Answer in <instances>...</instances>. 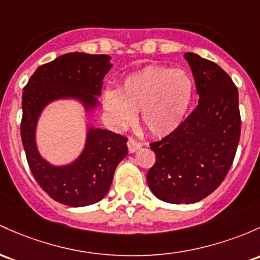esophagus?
<instances>
[{
    "label": "esophagus",
    "instance_id": "obj_1",
    "mask_svg": "<svg viewBox=\"0 0 260 260\" xmlns=\"http://www.w3.org/2000/svg\"><path fill=\"white\" fill-rule=\"evenodd\" d=\"M127 147H128V152L135 153L136 150H138L139 148L142 147V144L139 143L138 141H136V139L129 138V139H128V142H127Z\"/></svg>",
    "mask_w": 260,
    "mask_h": 260
}]
</instances>
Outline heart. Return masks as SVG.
I'll return each instance as SVG.
<instances>
[{"label": "heart", "instance_id": "obj_1", "mask_svg": "<svg viewBox=\"0 0 260 260\" xmlns=\"http://www.w3.org/2000/svg\"><path fill=\"white\" fill-rule=\"evenodd\" d=\"M193 99V81L186 71L148 65L123 80L117 92L107 91L104 106L113 124L129 125L138 112L142 128L153 137L174 132Z\"/></svg>", "mask_w": 260, "mask_h": 260}]
</instances>
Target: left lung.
Wrapping results in <instances>:
<instances>
[{
    "label": "left lung",
    "instance_id": "1",
    "mask_svg": "<svg viewBox=\"0 0 260 260\" xmlns=\"http://www.w3.org/2000/svg\"><path fill=\"white\" fill-rule=\"evenodd\" d=\"M200 100L180 125L152 142L155 162L150 190L169 204H193L209 196L230 172L241 137L238 88L216 62L185 53Z\"/></svg>",
    "mask_w": 260,
    "mask_h": 260
}]
</instances>
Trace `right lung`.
Wrapping results in <instances>:
<instances>
[{
    "label": "right lung",
    "instance_id": "1",
    "mask_svg": "<svg viewBox=\"0 0 260 260\" xmlns=\"http://www.w3.org/2000/svg\"><path fill=\"white\" fill-rule=\"evenodd\" d=\"M110 56L68 53L38 68L23 88L21 137L34 179L51 199L73 207L87 206L105 198L119 161L127 155L124 136L106 129H90L81 156L64 168L51 167L38 154L36 124L48 102L76 98L86 107L96 105L104 78L111 69Z\"/></svg>",
    "mask_w": 260,
    "mask_h": 260
}]
</instances>
